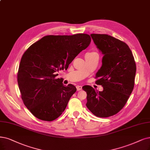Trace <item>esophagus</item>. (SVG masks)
I'll use <instances>...</instances> for the list:
<instances>
[{"mask_svg": "<svg viewBox=\"0 0 150 150\" xmlns=\"http://www.w3.org/2000/svg\"><path fill=\"white\" fill-rule=\"evenodd\" d=\"M76 90H77V91H80V90H82V86H80V85H77L76 86Z\"/></svg>", "mask_w": 150, "mask_h": 150, "instance_id": "34e87169", "label": "esophagus"}]
</instances>
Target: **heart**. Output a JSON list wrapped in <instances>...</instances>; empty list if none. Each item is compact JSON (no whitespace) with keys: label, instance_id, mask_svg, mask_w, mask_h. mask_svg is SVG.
Masks as SVG:
<instances>
[{"label":"heart","instance_id":"obj_1","mask_svg":"<svg viewBox=\"0 0 150 150\" xmlns=\"http://www.w3.org/2000/svg\"><path fill=\"white\" fill-rule=\"evenodd\" d=\"M88 53H91V52H88Z\"/></svg>","mask_w":150,"mask_h":150}]
</instances>
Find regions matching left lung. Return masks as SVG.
<instances>
[{"label": "left lung", "instance_id": "1", "mask_svg": "<svg viewBox=\"0 0 150 150\" xmlns=\"http://www.w3.org/2000/svg\"><path fill=\"white\" fill-rule=\"evenodd\" d=\"M103 55L102 65L96 74L102 91L90 86H83L87 93L86 107L97 117H108L125 106L134 87L136 64L127 44L108 35L91 34Z\"/></svg>", "mask_w": 150, "mask_h": 150}]
</instances>
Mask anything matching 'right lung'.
I'll return each mask as SVG.
<instances>
[{"label": "right lung", "instance_id": "add662e5", "mask_svg": "<svg viewBox=\"0 0 150 150\" xmlns=\"http://www.w3.org/2000/svg\"><path fill=\"white\" fill-rule=\"evenodd\" d=\"M91 42L87 34L49 35L33 44L22 56L17 80L26 107L38 119L52 121L64 111L76 87L56 79Z\"/></svg>", "mask_w": 150, "mask_h": 150}]
</instances>
